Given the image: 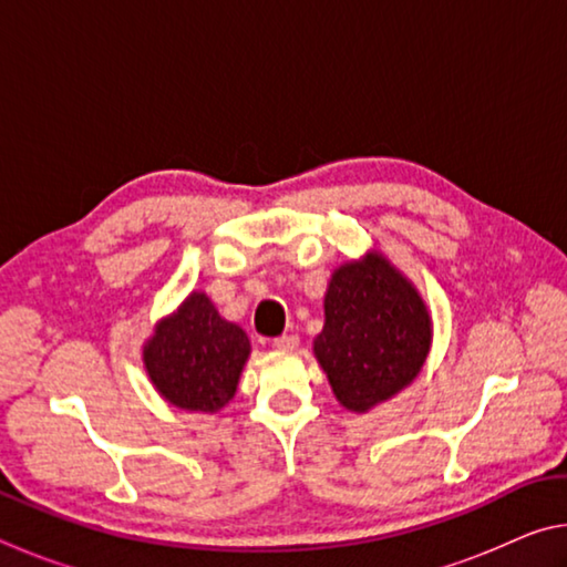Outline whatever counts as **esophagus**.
<instances>
[{
  "instance_id": "esophagus-1",
  "label": "esophagus",
  "mask_w": 567,
  "mask_h": 567,
  "mask_svg": "<svg viewBox=\"0 0 567 567\" xmlns=\"http://www.w3.org/2000/svg\"><path fill=\"white\" fill-rule=\"evenodd\" d=\"M272 344L277 350H295L300 344V338L297 334H280V338L272 340Z\"/></svg>"
}]
</instances>
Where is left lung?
<instances>
[{"label": "left lung", "mask_w": 567, "mask_h": 567, "mask_svg": "<svg viewBox=\"0 0 567 567\" xmlns=\"http://www.w3.org/2000/svg\"><path fill=\"white\" fill-rule=\"evenodd\" d=\"M430 315L385 257L342 265L324 295L315 354L334 398L364 412L417 378L430 350Z\"/></svg>", "instance_id": "1"}]
</instances>
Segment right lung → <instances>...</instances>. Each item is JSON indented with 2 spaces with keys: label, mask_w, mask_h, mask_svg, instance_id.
Segmentation results:
<instances>
[{
  "label": "right lung",
  "mask_w": 567,
  "mask_h": 567,
  "mask_svg": "<svg viewBox=\"0 0 567 567\" xmlns=\"http://www.w3.org/2000/svg\"><path fill=\"white\" fill-rule=\"evenodd\" d=\"M247 354V334L219 318L207 295L192 292L177 315L157 324L145 344V368L172 405L215 412L233 400Z\"/></svg>",
  "instance_id": "right-lung-1"
}]
</instances>
